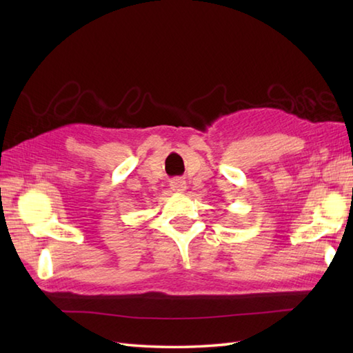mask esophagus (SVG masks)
Returning <instances> with one entry per match:
<instances>
[{
  "label": "esophagus",
  "mask_w": 353,
  "mask_h": 353,
  "mask_svg": "<svg viewBox=\"0 0 353 353\" xmlns=\"http://www.w3.org/2000/svg\"><path fill=\"white\" fill-rule=\"evenodd\" d=\"M171 190L174 192H183L186 190V183L182 179H174V181L171 182Z\"/></svg>",
  "instance_id": "esophagus-1"
}]
</instances>
